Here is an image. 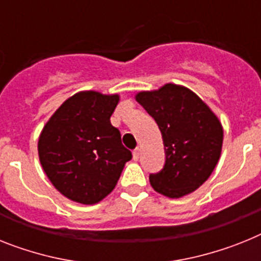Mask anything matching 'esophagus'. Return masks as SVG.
Segmentation results:
<instances>
[{"label": "esophagus", "instance_id": "obj_1", "mask_svg": "<svg viewBox=\"0 0 261 261\" xmlns=\"http://www.w3.org/2000/svg\"><path fill=\"white\" fill-rule=\"evenodd\" d=\"M139 154H141V148L139 147H137L133 151V158H134V161H138V159H139Z\"/></svg>", "mask_w": 261, "mask_h": 261}]
</instances>
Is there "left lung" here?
<instances>
[{
  "instance_id": "left-lung-1",
  "label": "left lung",
  "mask_w": 261,
  "mask_h": 261,
  "mask_svg": "<svg viewBox=\"0 0 261 261\" xmlns=\"http://www.w3.org/2000/svg\"><path fill=\"white\" fill-rule=\"evenodd\" d=\"M137 100L161 128L166 163L150 174L155 191L181 198L200 187L218 163L223 127L210 107L191 90L164 85L156 91H142Z\"/></svg>"
}]
</instances>
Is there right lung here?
Returning a JSON list of instances; mask_svg holds the SVG:
<instances>
[{"instance_id": "right-lung-1", "label": "right lung", "mask_w": 261, "mask_h": 261, "mask_svg": "<svg viewBox=\"0 0 261 261\" xmlns=\"http://www.w3.org/2000/svg\"><path fill=\"white\" fill-rule=\"evenodd\" d=\"M118 95L82 91L65 100L39 135V161L53 186L70 200L95 204L117 186L133 158L110 117Z\"/></svg>"}]
</instances>
